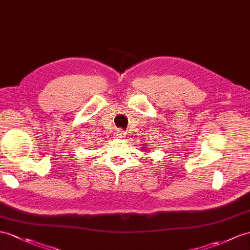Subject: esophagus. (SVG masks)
Listing matches in <instances>:
<instances>
[{
    "label": "esophagus",
    "mask_w": 250,
    "mask_h": 250,
    "mask_svg": "<svg viewBox=\"0 0 250 250\" xmlns=\"http://www.w3.org/2000/svg\"><path fill=\"white\" fill-rule=\"evenodd\" d=\"M115 136H117V138H119V139L124 138V131L123 130H118L117 132H115Z\"/></svg>",
    "instance_id": "esophagus-1"
}]
</instances>
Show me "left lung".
<instances>
[{
  "label": "left lung",
  "instance_id": "1",
  "mask_svg": "<svg viewBox=\"0 0 250 250\" xmlns=\"http://www.w3.org/2000/svg\"><path fill=\"white\" fill-rule=\"evenodd\" d=\"M147 147H148V146H147Z\"/></svg>",
  "mask_w": 250,
  "mask_h": 250
}]
</instances>
